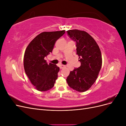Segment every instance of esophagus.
I'll return each mask as SVG.
<instances>
[{"label": "esophagus", "instance_id": "obj_1", "mask_svg": "<svg viewBox=\"0 0 126 126\" xmlns=\"http://www.w3.org/2000/svg\"><path fill=\"white\" fill-rule=\"evenodd\" d=\"M59 67H60V69H63V68L66 67V66L65 65H63V64H61V65H60Z\"/></svg>", "mask_w": 126, "mask_h": 126}]
</instances>
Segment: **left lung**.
Instances as JSON below:
<instances>
[{"label":"left lung","mask_w":126,"mask_h":126,"mask_svg":"<svg viewBox=\"0 0 126 126\" xmlns=\"http://www.w3.org/2000/svg\"><path fill=\"white\" fill-rule=\"evenodd\" d=\"M67 33L76 42V54L81 65L70 72L66 80L71 88L84 92L96 81L99 73L102 66L101 51L96 41L87 32L74 29Z\"/></svg>","instance_id":"obj_1"}]
</instances>
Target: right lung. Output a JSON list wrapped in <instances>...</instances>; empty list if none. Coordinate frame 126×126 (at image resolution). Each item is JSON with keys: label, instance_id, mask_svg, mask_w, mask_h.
I'll list each match as a JSON object with an SVG mask.
<instances>
[{"label": "right lung", "instance_id": "right-lung-1", "mask_svg": "<svg viewBox=\"0 0 126 126\" xmlns=\"http://www.w3.org/2000/svg\"><path fill=\"white\" fill-rule=\"evenodd\" d=\"M65 30L43 32L37 35L27 47L24 57L26 74L36 88L45 91L54 86L59 68L47 63L45 58L52 52L56 41Z\"/></svg>", "mask_w": 126, "mask_h": 126}]
</instances>
